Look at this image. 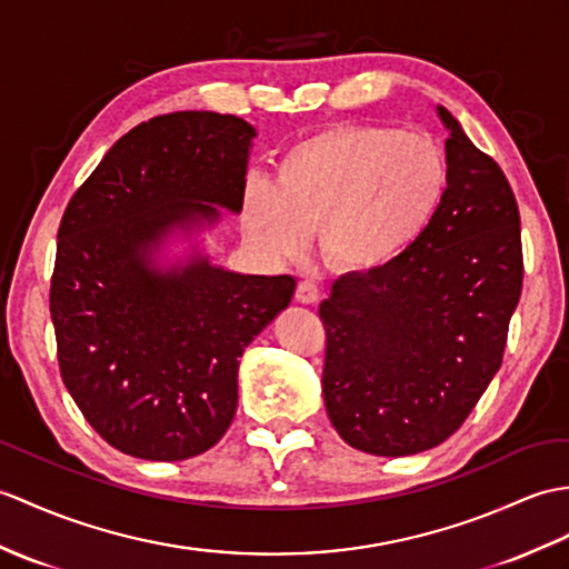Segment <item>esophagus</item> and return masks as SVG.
<instances>
[{
	"label": "esophagus",
	"instance_id": "obj_1",
	"mask_svg": "<svg viewBox=\"0 0 569 569\" xmlns=\"http://www.w3.org/2000/svg\"><path fill=\"white\" fill-rule=\"evenodd\" d=\"M296 300L302 302V306H315V302L320 300V288L312 281H300L296 288Z\"/></svg>",
	"mask_w": 569,
	"mask_h": 569
}]
</instances>
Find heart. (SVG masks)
<instances>
[{"label":"heart","instance_id":"b5f03b06","mask_svg":"<svg viewBox=\"0 0 569 569\" xmlns=\"http://www.w3.org/2000/svg\"><path fill=\"white\" fill-rule=\"evenodd\" d=\"M451 187L439 142L392 126L345 123L298 140L273 181L247 191V234L276 257L306 247L317 224L327 261L376 271L398 261L429 232Z\"/></svg>","mask_w":569,"mask_h":569}]
</instances>
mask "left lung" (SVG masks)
<instances>
[{
	"label": "left lung",
	"mask_w": 569,
	"mask_h": 569,
	"mask_svg": "<svg viewBox=\"0 0 569 569\" xmlns=\"http://www.w3.org/2000/svg\"><path fill=\"white\" fill-rule=\"evenodd\" d=\"M436 113L451 162L439 218L398 261L341 276L320 306L327 417L373 456L421 453L463 425L499 371L521 296V220L505 171L443 106Z\"/></svg>",
	"instance_id": "obj_1"
}]
</instances>
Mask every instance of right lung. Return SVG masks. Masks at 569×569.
Listing matches in <instances>:
<instances>
[{"mask_svg":"<svg viewBox=\"0 0 569 569\" xmlns=\"http://www.w3.org/2000/svg\"><path fill=\"white\" fill-rule=\"evenodd\" d=\"M257 130L177 111L136 126L70 198L50 317L64 388L106 443L183 460L232 425L240 356L293 298V276L237 273L169 242L240 213Z\"/></svg>","mask_w":569,"mask_h":569,"instance_id":"1","label":"right lung"}]
</instances>
